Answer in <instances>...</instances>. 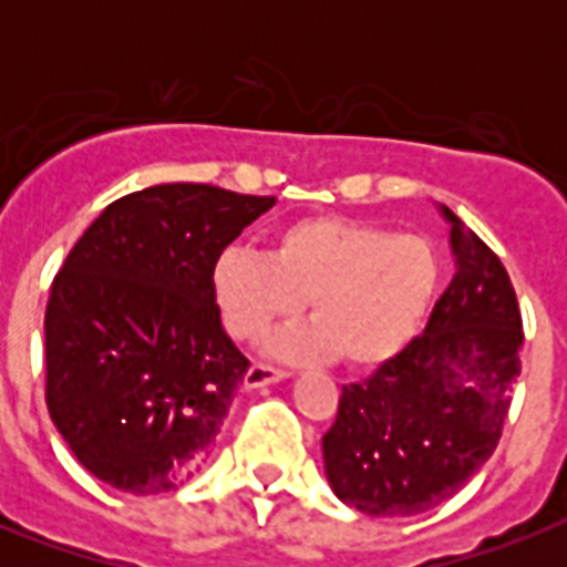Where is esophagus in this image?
<instances>
[{
  "instance_id": "obj_1",
  "label": "esophagus",
  "mask_w": 567,
  "mask_h": 567,
  "mask_svg": "<svg viewBox=\"0 0 567 567\" xmlns=\"http://www.w3.org/2000/svg\"><path fill=\"white\" fill-rule=\"evenodd\" d=\"M285 377H288V371H285V368H276V364L256 362L247 371V377H244V385H247V388H261V385H270V382H279V379H285Z\"/></svg>"
}]
</instances>
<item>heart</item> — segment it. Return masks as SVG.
I'll use <instances>...</instances> for the list:
<instances>
[{
    "label": "heart",
    "instance_id": "heart-1",
    "mask_svg": "<svg viewBox=\"0 0 567 567\" xmlns=\"http://www.w3.org/2000/svg\"><path fill=\"white\" fill-rule=\"evenodd\" d=\"M439 279V252L421 235L320 214L285 223L267 256L226 249L214 297L240 341L267 336L306 300L311 323L276 338V353L377 368L417 336Z\"/></svg>",
    "mask_w": 567,
    "mask_h": 567
}]
</instances>
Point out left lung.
Listing matches in <instances>:
<instances>
[{"instance_id":"1","label":"left lung","mask_w":567,"mask_h":567,"mask_svg":"<svg viewBox=\"0 0 567 567\" xmlns=\"http://www.w3.org/2000/svg\"><path fill=\"white\" fill-rule=\"evenodd\" d=\"M456 274L426 329L362 382L341 388L323 435L332 492L364 515L435 509L501 441L520 377L524 323L506 267L450 208Z\"/></svg>"}]
</instances>
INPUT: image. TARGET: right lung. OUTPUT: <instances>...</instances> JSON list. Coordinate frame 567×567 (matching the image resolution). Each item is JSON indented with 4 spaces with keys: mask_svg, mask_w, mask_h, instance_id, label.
Wrapping results in <instances>:
<instances>
[{
    "mask_svg": "<svg viewBox=\"0 0 567 567\" xmlns=\"http://www.w3.org/2000/svg\"><path fill=\"white\" fill-rule=\"evenodd\" d=\"M274 196L173 182L84 229L47 302V409L120 492L179 488L212 450L249 359L223 332L214 265Z\"/></svg>",
    "mask_w": 567,
    "mask_h": 567,
    "instance_id": "obj_1",
    "label": "right lung"
}]
</instances>
